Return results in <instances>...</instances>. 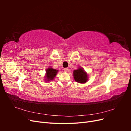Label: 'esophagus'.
Segmentation results:
<instances>
[{
  "mask_svg": "<svg viewBox=\"0 0 131 131\" xmlns=\"http://www.w3.org/2000/svg\"><path fill=\"white\" fill-rule=\"evenodd\" d=\"M68 69L67 68H64V71L65 72H68Z\"/></svg>",
  "mask_w": 131,
  "mask_h": 131,
  "instance_id": "obj_1",
  "label": "esophagus"
}]
</instances>
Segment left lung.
Masks as SVG:
<instances>
[{"label": "left lung", "mask_w": 131, "mask_h": 131, "mask_svg": "<svg viewBox=\"0 0 131 131\" xmlns=\"http://www.w3.org/2000/svg\"><path fill=\"white\" fill-rule=\"evenodd\" d=\"M74 80L80 84H84L88 80V75L82 68H79L73 72Z\"/></svg>", "instance_id": "left-lung-1"}]
</instances>
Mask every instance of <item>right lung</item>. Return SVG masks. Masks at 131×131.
<instances>
[{"mask_svg":"<svg viewBox=\"0 0 131 131\" xmlns=\"http://www.w3.org/2000/svg\"><path fill=\"white\" fill-rule=\"evenodd\" d=\"M58 70L53 69L52 68H48L46 70V75L45 80L46 81H49L53 80L56 76Z\"/></svg>","mask_w":131,"mask_h":131,"instance_id":"right-lung-1","label":"right lung"}]
</instances>
